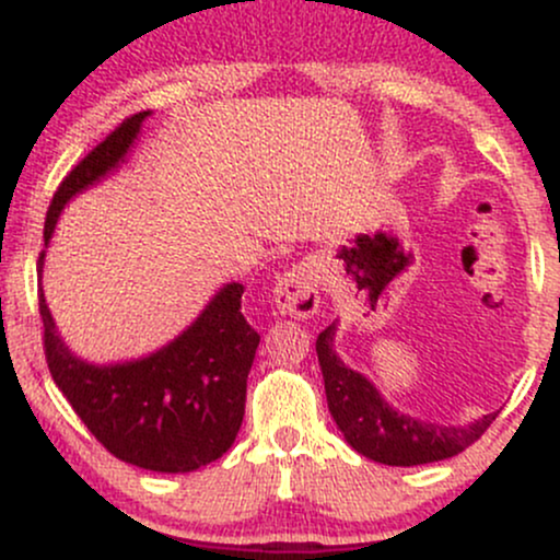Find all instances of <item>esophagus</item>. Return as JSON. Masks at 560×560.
I'll return each mask as SVG.
<instances>
[{
  "mask_svg": "<svg viewBox=\"0 0 560 560\" xmlns=\"http://www.w3.org/2000/svg\"><path fill=\"white\" fill-rule=\"evenodd\" d=\"M318 268L313 262H298L273 287V305L281 316L311 318L318 311Z\"/></svg>",
  "mask_w": 560,
  "mask_h": 560,
  "instance_id": "1",
  "label": "esophagus"
}]
</instances>
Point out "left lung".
I'll use <instances>...</instances> for the list:
<instances>
[{
    "label": "left lung",
    "mask_w": 560,
    "mask_h": 560,
    "mask_svg": "<svg viewBox=\"0 0 560 560\" xmlns=\"http://www.w3.org/2000/svg\"><path fill=\"white\" fill-rule=\"evenodd\" d=\"M334 337L337 324L320 331L316 339L326 400L347 445L365 458L384 466H421L453 458L474 445L498 419V413H487L464 427H445L400 413L378 395L374 382L345 365L334 350Z\"/></svg>",
    "instance_id": "obj_1"
}]
</instances>
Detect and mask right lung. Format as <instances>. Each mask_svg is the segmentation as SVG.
Wrapping results in <instances>:
<instances>
[{"label": "right lung", "instance_id": "obj_1", "mask_svg": "<svg viewBox=\"0 0 560 560\" xmlns=\"http://www.w3.org/2000/svg\"><path fill=\"white\" fill-rule=\"evenodd\" d=\"M150 110L131 115L62 178L44 221V244L62 208L124 163ZM47 249L38 255L42 276ZM244 287L231 281L213 294L191 326L137 361L96 365L73 355L57 334L44 289L38 313L55 384L115 458L160 474H189L234 445L244 419L247 374L260 334L242 313Z\"/></svg>", "mask_w": 560, "mask_h": 560}]
</instances>
